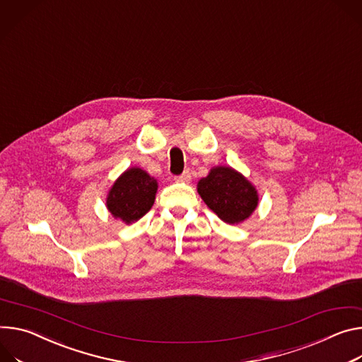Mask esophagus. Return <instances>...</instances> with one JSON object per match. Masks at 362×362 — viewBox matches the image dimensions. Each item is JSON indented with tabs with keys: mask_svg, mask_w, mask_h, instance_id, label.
<instances>
[{
	"mask_svg": "<svg viewBox=\"0 0 362 362\" xmlns=\"http://www.w3.org/2000/svg\"><path fill=\"white\" fill-rule=\"evenodd\" d=\"M177 182H190V179H192V176H190V172L189 170H185L182 175H179V176H176L175 177Z\"/></svg>",
	"mask_w": 362,
	"mask_h": 362,
	"instance_id": "34e87169",
	"label": "esophagus"
}]
</instances>
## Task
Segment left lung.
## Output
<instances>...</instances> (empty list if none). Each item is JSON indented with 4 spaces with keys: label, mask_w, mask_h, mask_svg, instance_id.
<instances>
[{
    "label": "left lung",
    "mask_w": 362,
    "mask_h": 362,
    "mask_svg": "<svg viewBox=\"0 0 362 362\" xmlns=\"http://www.w3.org/2000/svg\"><path fill=\"white\" fill-rule=\"evenodd\" d=\"M198 192L208 208L226 223L243 222L258 205L255 187L231 168L212 169L199 180Z\"/></svg>",
    "instance_id": "left-lung-1"
}]
</instances>
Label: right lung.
I'll return each mask as SVG.
<instances>
[{"label": "right lung", "mask_w": 362, "mask_h": 362, "mask_svg": "<svg viewBox=\"0 0 362 362\" xmlns=\"http://www.w3.org/2000/svg\"><path fill=\"white\" fill-rule=\"evenodd\" d=\"M157 192V182L139 168L122 173L110 190L108 211L125 223L143 218L153 206Z\"/></svg>", "instance_id": "obj_1"}]
</instances>
